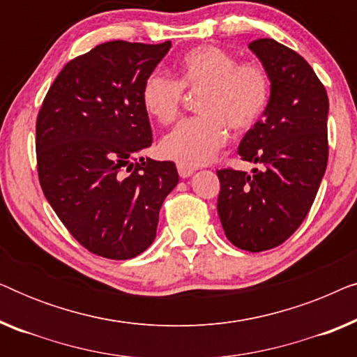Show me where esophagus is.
Instances as JSON below:
<instances>
[{"label": "esophagus", "mask_w": 357, "mask_h": 357, "mask_svg": "<svg viewBox=\"0 0 357 357\" xmlns=\"http://www.w3.org/2000/svg\"><path fill=\"white\" fill-rule=\"evenodd\" d=\"M177 170H178V175H180V177H182V178H187V177H190V175H192L197 169H195V167H190V165H185V164H180V162H178V164H177Z\"/></svg>", "instance_id": "1"}]
</instances>
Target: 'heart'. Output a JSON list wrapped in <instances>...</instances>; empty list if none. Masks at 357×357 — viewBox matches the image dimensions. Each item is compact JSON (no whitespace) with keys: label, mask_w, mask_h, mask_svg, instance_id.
Instances as JSON below:
<instances>
[{"label":"heart","mask_w":357,"mask_h":357,"mask_svg":"<svg viewBox=\"0 0 357 357\" xmlns=\"http://www.w3.org/2000/svg\"><path fill=\"white\" fill-rule=\"evenodd\" d=\"M183 89L202 91L197 110L202 115L183 120L160 141V154L180 164H206L234 131H248L258 123L270 102L271 82L258 63H238L237 56L214 45L192 48L180 58L177 81L153 73L144 81L141 100L148 114L162 125L175 121Z\"/></svg>","instance_id":"b5f03b06"}]
</instances>
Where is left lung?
<instances>
[{"instance_id":"left-lung-1","label":"left lung","mask_w":357,"mask_h":357,"mask_svg":"<svg viewBox=\"0 0 357 357\" xmlns=\"http://www.w3.org/2000/svg\"><path fill=\"white\" fill-rule=\"evenodd\" d=\"M248 48L270 76L271 92L238 155L263 169L252 175L218 170V214L231 243L263 252L297 231L319 192L328 162V96L299 53L273 38H258Z\"/></svg>"}]
</instances>
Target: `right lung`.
<instances>
[{
	"label": "right lung",
	"instance_id": "right-lung-1",
	"mask_svg": "<svg viewBox=\"0 0 357 357\" xmlns=\"http://www.w3.org/2000/svg\"><path fill=\"white\" fill-rule=\"evenodd\" d=\"M170 47L100 43L63 68L37 116L43 195L82 247L110 260L154 242L160 206L178 183L170 160L135 162L153 143L141 91Z\"/></svg>",
	"mask_w": 357,
	"mask_h": 357
}]
</instances>
